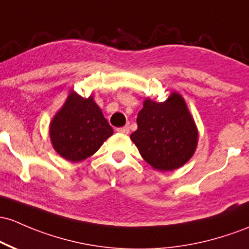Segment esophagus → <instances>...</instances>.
<instances>
[{
  "label": "esophagus",
  "mask_w": 249,
  "mask_h": 249,
  "mask_svg": "<svg viewBox=\"0 0 249 249\" xmlns=\"http://www.w3.org/2000/svg\"><path fill=\"white\" fill-rule=\"evenodd\" d=\"M117 131H118V132H120V133H125V135H127V133L130 132V127L126 125V126L118 127V129H117Z\"/></svg>",
  "instance_id": "esophagus-1"
}]
</instances>
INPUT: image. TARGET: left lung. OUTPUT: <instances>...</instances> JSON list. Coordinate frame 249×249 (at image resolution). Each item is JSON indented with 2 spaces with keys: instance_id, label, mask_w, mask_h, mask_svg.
Here are the masks:
<instances>
[{
  "instance_id": "left-lung-1",
  "label": "left lung",
  "mask_w": 249,
  "mask_h": 249,
  "mask_svg": "<svg viewBox=\"0 0 249 249\" xmlns=\"http://www.w3.org/2000/svg\"><path fill=\"white\" fill-rule=\"evenodd\" d=\"M131 139L152 168L171 171L190 160L197 145V130L184 100L171 93L164 103L146 99Z\"/></svg>"
}]
</instances>
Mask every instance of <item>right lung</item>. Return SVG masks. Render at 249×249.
Segmentation results:
<instances>
[{"instance_id":"obj_1","label":"right lung","mask_w":249,"mask_h":249,"mask_svg":"<svg viewBox=\"0 0 249 249\" xmlns=\"http://www.w3.org/2000/svg\"><path fill=\"white\" fill-rule=\"evenodd\" d=\"M113 133L93 98L87 99L72 92L51 123L52 144L60 156L80 162L98 151Z\"/></svg>"}]
</instances>
